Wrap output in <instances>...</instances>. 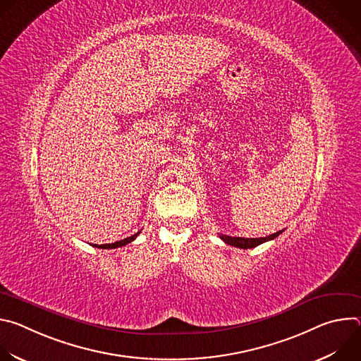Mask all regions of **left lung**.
<instances>
[{"mask_svg": "<svg viewBox=\"0 0 361 361\" xmlns=\"http://www.w3.org/2000/svg\"><path fill=\"white\" fill-rule=\"evenodd\" d=\"M283 231H284V230H280V231H277V233H274V234H270V235H267V237H260V238L231 237V235H224V234H219V235H220V238H221L226 244L233 245V247H238V248H244V250H247V248H254V247L260 245V244H263V243H266V241L274 240V238H276V237H279Z\"/></svg>", "mask_w": 361, "mask_h": 361, "instance_id": "left-lung-1", "label": "left lung"}]
</instances>
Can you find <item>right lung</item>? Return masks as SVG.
<instances>
[{"label":"right lung","mask_w":361,"mask_h":361,"mask_svg":"<svg viewBox=\"0 0 361 361\" xmlns=\"http://www.w3.org/2000/svg\"><path fill=\"white\" fill-rule=\"evenodd\" d=\"M138 234H140V231H138V233H135V234H134V235H131V237L124 238V240H120V241H116V243H111V244H101V245L94 244V247H98V248H117V247H123V245H126V244H128V243L134 241V240H135V237H137Z\"/></svg>","instance_id":"1"}]
</instances>
